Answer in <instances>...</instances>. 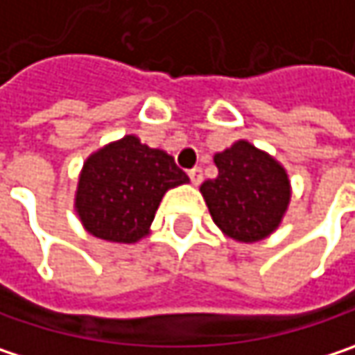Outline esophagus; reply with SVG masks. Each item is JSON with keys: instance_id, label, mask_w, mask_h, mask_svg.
<instances>
[{"instance_id": "34e87169", "label": "esophagus", "mask_w": 355, "mask_h": 355, "mask_svg": "<svg viewBox=\"0 0 355 355\" xmlns=\"http://www.w3.org/2000/svg\"><path fill=\"white\" fill-rule=\"evenodd\" d=\"M189 178H191L193 184H201V180H203V171H201L199 166L191 168V171H189Z\"/></svg>"}]
</instances>
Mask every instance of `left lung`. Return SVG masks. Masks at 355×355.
I'll list each match as a JSON object with an SVG mask.
<instances>
[{"label":"left lung","mask_w":355,"mask_h":355,"mask_svg":"<svg viewBox=\"0 0 355 355\" xmlns=\"http://www.w3.org/2000/svg\"><path fill=\"white\" fill-rule=\"evenodd\" d=\"M219 175L201 184L217 227L238 242L270 236L291 201L286 171L245 140L215 154Z\"/></svg>","instance_id":"left-lung-1"}]
</instances>
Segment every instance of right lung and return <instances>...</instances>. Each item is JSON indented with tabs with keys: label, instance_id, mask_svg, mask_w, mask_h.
I'll list each match as a JSON object with an SVG mask.
<instances>
[{
	"label": "right lung",
	"instance_id": "right-lung-1",
	"mask_svg": "<svg viewBox=\"0 0 355 355\" xmlns=\"http://www.w3.org/2000/svg\"><path fill=\"white\" fill-rule=\"evenodd\" d=\"M182 182L189 177L173 156L125 136L87 158L75 209L91 236L134 243L148 234L164 193Z\"/></svg>",
	"mask_w": 355,
	"mask_h": 355
}]
</instances>
